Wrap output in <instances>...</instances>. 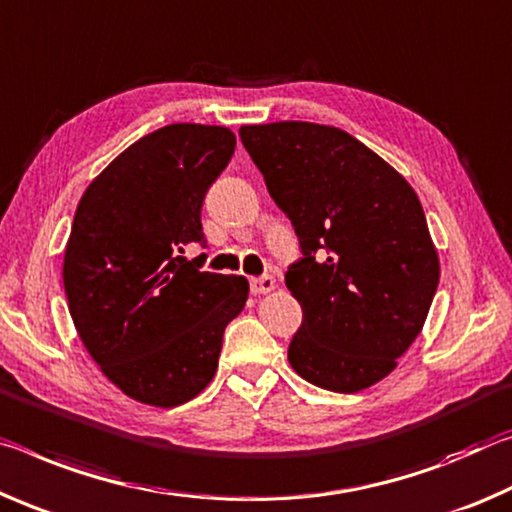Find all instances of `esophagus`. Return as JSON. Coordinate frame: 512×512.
Instances as JSON below:
<instances>
[{"instance_id": "1", "label": "esophagus", "mask_w": 512, "mask_h": 512, "mask_svg": "<svg viewBox=\"0 0 512 512\" xmlns=\"http://www.w3.org/2000/svg\"><path fill=\"white\" fill-rule=\"evenodd\" d=\"M274 286H276L274 276H270V274L254 276V279H249V288L254 295H265V292H272Z\"/></svg>"}]
</instances>
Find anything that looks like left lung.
I'll use <instances>...</instances> for the list:
<instances>
[{"label":"left lung","instance_id":"8db88e82","mask_svg":"<svg viewBox=\"0 0 512 512\" xmlns=\"http://www.w3.org/2000/svg\"><path fill=\"white\" fill-rule=\"evenodd\" d=\"M301 258L286 272L304 320L288 360L317 388L365 390L420 335L440 281L415 190L347 131L313 122L240 127Z\"/></svg>","mask_w":512,"mask_h":512}]
</instances>
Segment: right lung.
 Here are the masks:
<instances>
[{"label": "right lung", "mask_w": 512, "mask_h": 512, "mask_svg": "<svg viewBox=\"0 0 512 512\" xmlns=\"http://www.w3.org/2000/svg\"><path fill=\"white\" fill-rule=\"evenodd\" d=\"M226 127L167 124L90 183L65 247L63 286L92 360L124 395L172 408L206 388L224 329L245 308V276L204 272L201 206L229 165Z\"/></svg>", "instance_id": "add662e5"}]
</instances>
